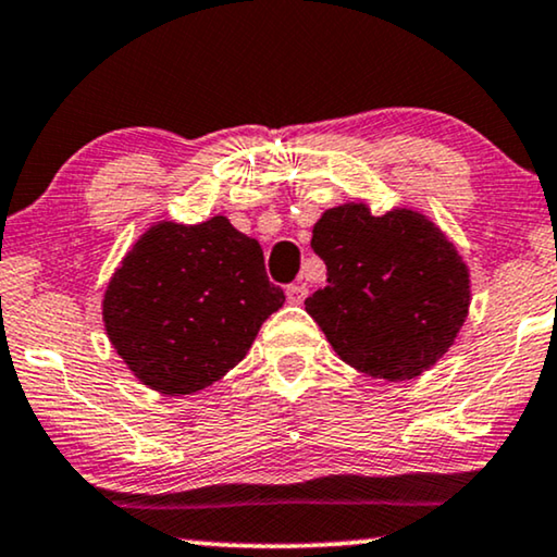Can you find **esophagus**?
<instances>
[{"label": "esophagus", "instance_id": "esophagus-1", "mask_svg": "<svg viewBox=\"0 0 557 557\" xmlns=\"http://www.w3.org/2000/svg\"><path fill=\"white\" fill-rule=\"evenodd\" d=\"M307 294H309V288L304 286V284L286 286V299H288V304H296V307H299V304H304V299H307Z\"/></svg>", "mask_w": 557, "mask_h": 557}]
</instances>
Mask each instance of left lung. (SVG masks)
Here are the masks:
<instances>
[{"label":"left lung","mask_w":557,"mask_h":557,"mask_svg":"<svg viewBox=\"0 0 557 557\" xmlns=\"http://www.w3.org/2000/svg\"><path fill=\"white\" fill-rule=\"evenodd\" d=\"M311 248L326 284L304 304L339 360L400 383L448 352L469 314V269L429 218L347 202L317 220Z\"/></svg>","instance_id":"obj_1"}]
</instances>
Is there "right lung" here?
<instances>
[{"mask_svg": "<svg viewBox=\"0 0 557 557\" xmlns=\"http://www.w3.org/2000/svg\"><path fill=\"white\" fill-rule=\"evenodd\" d=\"M256 238L215 215L200 225H151L103 294L111 345L162 395L202 391L248 355L258 330L284 307Z\"/></svg>", "mask_w": 557, "mask_h": 557, "instance_id": "add662e5", "label": "right lung"}]
</instances>
